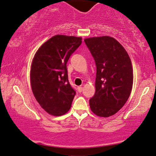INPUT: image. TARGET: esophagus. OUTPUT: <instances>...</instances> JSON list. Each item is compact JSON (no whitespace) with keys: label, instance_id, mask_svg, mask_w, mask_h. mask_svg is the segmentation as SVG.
Masks as SVG:
<instances>
[{"label":"esophagus","instance_id":"obj_1","mask_svg":"<svg viewBox=\"0 0 156 156\" xmlns=\"http://www.w3.org/2000/svg\"><path fill=\"white\" fill-rule=\"evenodd\" d=\"M83 88L82 86L78 87V91L79 92V93H81V92L83 91Z\"/></svg>","mask_w":156,"mask_h":156}]
</instances>
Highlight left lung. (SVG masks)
Instances as JSON below:
<instances>
[{"label": "left lung", "mask_w": 156, "mask_h": 156, "mask_svg": "<svg viewBox=\"0 0 156 156\" xmlns=\"http://www.w3.org/2000/svg\"><path fill=\"white\" fill-rule=\"evenodd\" d=\"M96 65L95 93L89 100L92 112L108 117L124 106L133 85L131 61L113 37L103 36L85 39Z\"/></svg>", "instance_id": "1"}]
</instances>
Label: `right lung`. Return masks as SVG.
Here are the masks:
<instances>
[{"instance_id":"add662e5","label":"right lung","mask_w":156,"mask_h":156,"mask_svg":"<svg viewBox=\"0 0 156 156\" xmlns=\"http://www.w3.org/2000/svg\"><path fill=\"white\" fill-rule=\"evenodd\" d=\"M82 43L81 37L56 35L35 54L30 70L32 93L50 115L61 116L69 110L76 95L68 78L66 63Z\"/></svg>"}]
</instances>
